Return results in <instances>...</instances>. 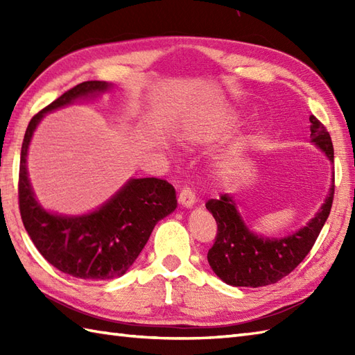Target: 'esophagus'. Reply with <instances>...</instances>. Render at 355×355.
<instances>
[{
    "label": "esophagus",
    "instance_id": "1",
    "mask_svg": "<svg viewBox=\"0 0 355 355\" xmlns=\"http://www.w3.org/2000/svg\"><path fill=\"white\" fill-rule=\"evenodd\" d=\"M195 201H197V197H195V192L189 187H183L182 191H180L178 195V202L184 207H192L195 205Z\"/></svg>",
    "mask_w": 355,
    "mask_h": 355
}]
</instances>
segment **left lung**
<instances>
[{
    "mask_svg": "<svg viewBox=\"0 0 355 355\" xmlns=\"http://www.w3.org/2000/svg\"><path fill=\"white\" fill-rule=\"evenodd\" d=\"M311 139L331 162L334 148L327 126L310 116ZM334 200V183L323 206L304 229L282 239L256 236L241 220L232 197L224 193L220 200H209L206 207L216 221V236L209 248L207 261L216 276L235 286L271 285L288 276L310 253L315 239L327 223Z\"/></svg>",
    "mask_w": 355,
    "mask_h": 355,
    "instance_id": "1",
    "label": "left lung"
}]
</instances>
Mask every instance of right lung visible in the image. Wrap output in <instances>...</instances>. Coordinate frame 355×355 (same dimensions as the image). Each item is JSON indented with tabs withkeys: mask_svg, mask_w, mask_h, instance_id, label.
Returning <instances> with one entry per match:
<instances>
[{
	"mask_svg": "<svg viewBox=\"0 0 355 355\" xmlns=\"http://www.w3.org/2000/svg\"><path fill=\"white\" fill-rule=\"evenodd\" d=\"M108 87L103 80L82 82L36 112L26 130L19 160V214L30 239L53 267L88 281L122 276L137 259L155 224L177 207L173 186L154 177L131 180L107 205L84 216L49 214L35 200L26 157L36 125L45 112Z\"/></svg>",
	"mask_w": 355,
	"mask_h": 355,
	"instance_id": "obj_1",
	"label": "right lung"
}]
</instances>
